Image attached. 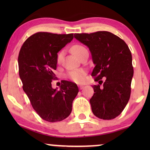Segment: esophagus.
Segmentation results:
<instances>
[{
    "mask_svg": "<svg viewBox=\"0 0 150 150\" xmlns=\"http://www.w3.org/2000/svg\"><path fill=\"white\" fill-rule=\"evenodd\" d=\"M79 87L80 88V89H83V87H84V86L83 85H79Z\"/></svg>",
    "mask_w": 150,
    "mask_h": 150,
    "instance_id": "esophagus-1",
    "label": "esophagus"
}]
</instances>
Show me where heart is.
Masks as SVG:
<instances>
[{"label": "heart", "instance_id": "obj_1", "mask_svg": "<svg viewBox=\"0 0 150 150\" xmlns=\"http://www.w3.org/2000/svg\"><path fill=\"white\" fill-rule=\"evenodd\" d=\"M71 51L76 57H77L78 58H79L81 57V55L83 54V52L87 51V49L85 47L81 46V45H74L71 48ZM63 54H64V51L61 50L58 53L57 56V63L58 64H60L62 60ZM85 71L83 69H74V70L69 71L67 74V77L69 79H70L71 81H72L75 83H83L85 80Z\"/></svg>", "mask_w": 150, "mask_h": 150}]
</instances>
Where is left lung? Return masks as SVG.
Segmentation results:
<instances>
[{
	"label": "left lung",
	"mask_w": 150,
	"mask_h": 150,
	"mask_svg": "<svg viewBox=\"0 0 150 150\" xmlns=\"http://www.w3.org/2000/svg\"><path fill=\"white\" fill-rule=\"evenodd\" d=\"M74 38L91 52L95 81L106 78L102 87L99 81L100 85L93 86L95 93L89 100L92 112L102 120L115 118L130 99L134 74L130 49L124 40L108 31L76 33Z\"/></svg>",
	"instance_id": "1"
}]
</instances>
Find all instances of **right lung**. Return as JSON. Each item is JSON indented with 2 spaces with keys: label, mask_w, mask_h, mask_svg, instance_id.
<instances>
[{
  "label": "right lung",
  "mask_w": 150,
  "mask_h": 150,
  "mask_svg": "<svg viewBox=\"0 0 150 150\" xmlns=\"http://www.w3.org/2000/svg\"><path fill=\"white\" fill-rule=\"evenodd\" d=\"M73 33H36L22 45L18 56L19 75L22 88L33 109L49 122L67 118L72 110V102L79 93L76 84L64 81L60 89H53L56 79L57 53L73 40Z\"/></svg>",
  "instance_id": "right-lung-1"
}]
</instances>
